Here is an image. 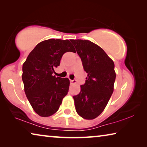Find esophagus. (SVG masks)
Returning a JSON list of instances; mask_svg holds the SVG:
<instances>
[{
    "label": "esophagus",
    "instance_id": "esophagus-1",
    "mask_svg": "<svg viewBox=\"0 0 147 147\" xmlns=\"http://www.w3.org/2000/svg\"><path fill=\"white\" fill-rule=\"evenodd\" d=\"M76 80L75 79H74V80H70V83H71V84H76Z\"/></svg>",
    "mask_w": 147,
    "mask_h": 147
}]
</instances>
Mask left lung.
<instances>
[{
  "instance_id": "8db88e82",
  "label": "left lung",
  "mask_w": 147,
  "mask_h": 147,
  "mask_svg": "<svg viewBox=\"0 0 147 147\" xmlns=\"http://www.w3.org/2000/svg\"><path fill=\"white\" fill-rule=\"evenodd\" d=\"M88 77L78 94L73 96L76 112L93 119L104 111L113 91L115 65L102 49L88 40L71 39Z\"/></svg>"
}]
</instances>
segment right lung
Masks as SVG:
<instances>
[{
  "label": "right lung",
  "instance_id": "right-lung-1",
  "mask_svg": "<svg viewBox=\"0 0 147 147\" xmlns=\"http://www.w3.org/2000/svg\"><path fill=\"white\" fill-rule=\"evenodd\" d=\"M67 52H75L69 40L50 39L37 45L23 63L24 92L34 111L41 117L55 113L69 91V80L53 74Z\"/></svg>",
  "mask_w": 147,
  "mask_h": 147
}]
</instances>
